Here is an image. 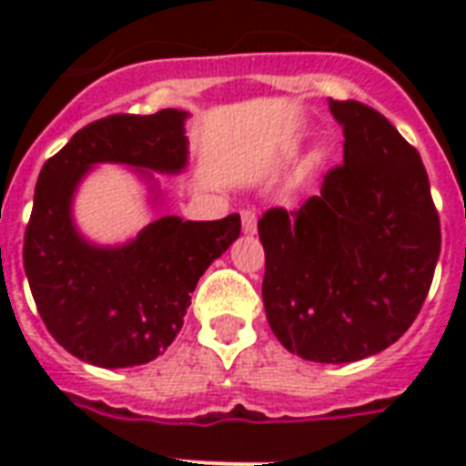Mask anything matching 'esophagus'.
<instances>
[{
    "label": "esophagus",
    "mask_w": 466,
    "mask_h": 466,
    "mask_svg": "<svg viewBox=\"0 0 466 466\" xmlns=\"http://www.w3.org/2000/svg\"><path fill=\"white\" fill-rule=\"evenodd\" d=\"M241 227H244V232H256V212L251 208L241 210Z\"/></svg>",
    "instance_id": "34e87169"
}]
</instances>
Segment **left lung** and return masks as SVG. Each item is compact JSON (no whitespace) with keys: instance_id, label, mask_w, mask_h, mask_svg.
Segmentation results:
<instances>
[{"instance_id":"obj_1","label":"left lung","mask_w":466,"mask_h":466,"mask_svg":"<svg viewBox=\"0 0 466 466\" xmlns=\"http://www.w3.org/2000/svg\"><path fill=\"white\" fill-rule=\"evenodd\" d=\"M343 161L298 210L258 219L266 317L290 353L353 362L401 339L441 256V218L423 161L382 113L329 98Z\"/></svg>"}]
</instances>
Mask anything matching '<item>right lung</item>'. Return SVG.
Here are the masks:
<instances>
[{"label":"right lung","mask_w":466,"mask_h":466,"mask_svg":"<svg viewBox=\"0 0 466 466\" xmlns=\"http://www.w3.org/2000/svg\"><path fill=\"white\" fill-rule=\"evenodd\" d=\"M186 113H116L84 126L43 164L24 234V268L38 314L67 353L98 368L155 360L181 331L190 292L241 232L239 215L212 222L159 218L120 248L76 234L69 203L96 161L155 171L186 167Z\"/></svg>","instance_id":"1"}]
</instances>
